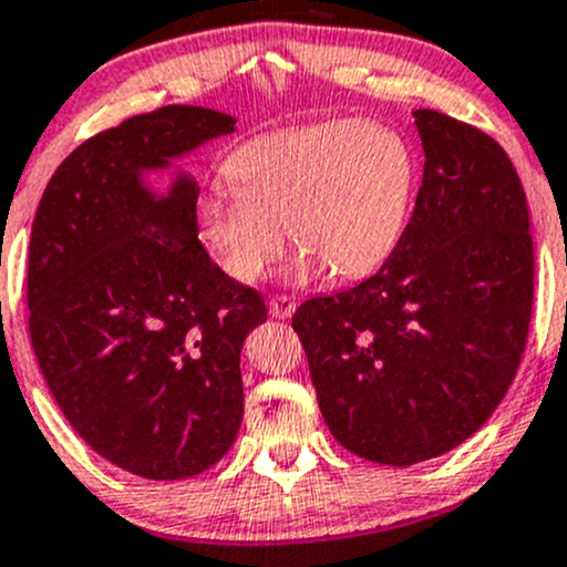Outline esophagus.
<instances>
[{"mask_svg":"<svg viewBox=\"0 0 567 567\" xmlns=\"http://www.w3.org/2000/svg\"><path fill=\"white\" fill-rule=\"evenodd\" d=\"M295 308H297V302L291 300V297H286V295H276L270 300V316L278 318V321H284V318H291Z\"/></svg>","mask_w":567,"mask_h":567,"instance_id":"obj_1","label":"esophagus"}]
</instances>
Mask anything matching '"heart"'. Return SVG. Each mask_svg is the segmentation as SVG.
Returning a JSON list of instances; mask_svg holds the SVG:
<instances>
[{
	"instance_id": "1",
	"label": "heart",
	"mask_w": 567,
	"mask_h": 567,
	"mask_svg": "<svg viewBox=\"0 0 567 567\" xmlns=\"http://www.w3.org/2000/svg\"><path fill=\"white\" fill-rule=\"evenodd\" d=\"M235 182H214L200 233L235 281L251 284L291 238L297 278L332 267L340 278L378 270L402 240L415 198V152L399 131L332 120L257 136L233 152Z\"/></svg>"
}]
</instances>
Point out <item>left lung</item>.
Wrapping results in <instances>:
<instances>
[{"mask_svg": "<svg viewBox=\"0 0 567 567\" xmlns=\"http://www.w3.org/2000/svg\"><path fill=\"white\" fill-rule=\"evenodd\" d=\"M415 212L374 276L297 308L318 406L337 442L412 466L466 442L506 396L533 310L523 182L495 138L415 110Z\"/></svg>", "mask_w": 567, "mask_h": 567, "instance_id": "left-lung-1", "label": "left lung"}]
</instances>
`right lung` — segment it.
I'll return each mask as SVG.
<instances>
[{
  "label": "right lung",
  "instance_id": "add662e5",
  "mask_svg": "<svg viewBox=\"0 0 567 567\" xmlns=\"http://www.w3.org/2000/svg\"><path fill=\"white\" fill-rule=\"evenodd\" d=\"M235 117L163 106L87 138L44 187L29 246V334L50 393L101 457L144 480L214 466L244 417L240 348L265 300L198 240V182L165 171Z\"/></svg>",
  "mask_w": 567,
  "mask_h": 567
}]
</instances>
